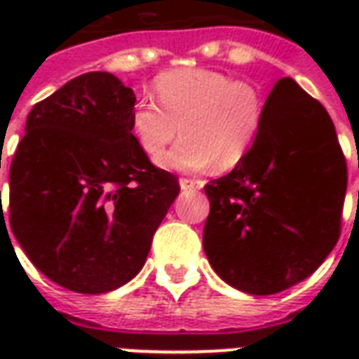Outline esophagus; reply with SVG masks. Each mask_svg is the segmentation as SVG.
I'll return each instance as SVG.
<instances>
[{"instance_id":"esophagus-1","label":"esophagus","mask_w":359,"mask_h":359,"mask_svg":"<svg viewBox=\"0 0 359 359\" xmlns=\"http://www.w3.org/2000/svg\"><path fill=\"white\" fill-rule=\"evenodd\" d=\"M180 188H182V190H187V192H192V190H198V188H202V180L180 179Z\"/></svg>"}]
</instances>
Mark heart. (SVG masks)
Masks as SVG:
<instances>
[{"label": "heart", "instance_id": "heart-1", "mask_svg": "<svg viewBox=\"0 0 359 359\" xmlns=\"http://www.w3.org/2000/svg\"><path fill=\"white\" fill-rule=\"evenodd\" d=\"M156 105L140 97L130 111V130L144 154L156 156L184 134L159 165L171 171H226L248 156L267 113L264 92L254 82L210 69H177L154 81Z\"/></svg>", "mask_w": 359, "mask_h": 359}]
</instances>
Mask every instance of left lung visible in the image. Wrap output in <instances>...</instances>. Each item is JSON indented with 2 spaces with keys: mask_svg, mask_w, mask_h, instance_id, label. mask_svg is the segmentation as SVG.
Listing matches in <instances>:
<instances>
[{
  "mask_svg": "<svg viewBox=\"0 0 359 359\" xmlns=\"http://www.w3.org/2000/svg\"><path fill=\"white\" fill-rule=\"evenodd\" d=\"M346 159L329 113L292 79L267 95L254 148L208 182L203 250L219 277L267 296L309 277L339 242Z\"/></svg>",
  "mask_w": 359,
  "mask_h": 359,
  "instance_id": "obj_1",
  "label": "left lung"
}]
</instances>
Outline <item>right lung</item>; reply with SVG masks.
<instances>
[{"label": "right lung", "instance_id": "1", "mask_svg": "<svg viewBox=\"0 0 359 359\" xmlns=\"http://www.w3.org/2000/svg\"><path fill=\"white\" fill-rule=\"evenodd\" d=\"M134 102L113 74H81L30 109L11 161L13 234L73 292H109L136 277L180 192L134 140Z\"/></svg>", "mask_w": 359, "mask_h": 359}]
</instances>
